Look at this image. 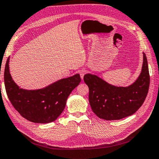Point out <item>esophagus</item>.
<instances>
[{
    "label": "esophagus",
    "mask_w": 159,
    "mask_h": 159,
    "mask_svg": "<svg viewBox=\"0 0 159 159\" xmlns=\"http://www.w3.org/2000/svg\"><path fill=\"white\" fill-rule=\"evenodd\" d=\"M79 72H80V77H81L82 80H83V78H84V75L86 74V72H87V71H86L84 69H82V70H80L79 71Z\"/></svg>",
    "instance_id": "34e87169"
}]
</instances>
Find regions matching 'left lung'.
Masks as SVG:
<instances>
[{
  "instance_id": "1",
  "label": "left lung",
  "mask_w": 159,
  "mask_h": 159,
  "mask_svg": "<svg viewBox=\"0 0 159 159\" xmlns=\"http://www.w3.org/2000/svg\"><path fill=\"white\" fill-rule=\"evenodd\" d=\"M84 81L89 89L91 109L99 118L119 120L132 115L143 104L149 91L150 77L146 55L143 53L140 76L129 87H115L91 74H86Z\"/></svg>"
}]
</instances>
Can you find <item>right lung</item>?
Masks as SVG:
<instances>
[{
    "instance_id": "add662e5",
    "label": "right lung",
    "mask_w": 159,
    "mask_h": 159,
    "mask_svg": "<svg viewBox=\"0 0 159 159\" xmlns=\"http://www.w3.org/2000/svg\"><path fill=\"white\" fill-rule=\"evenodd\" d=\"M7 58L4 72L5 90L15 109L27 120L47 124L55 121L66 107L72 91L81 82L79 74L61 79L45 88L38 90L20 89L13 81Z\"/></svg>"
}]
</instances>
